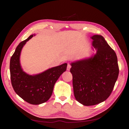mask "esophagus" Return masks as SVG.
Returning <instances> with one entry per match:
<instances>
[{"label": "esophagus", "mask_w": 129, "mask_h": 129, "mask_svg": "<svg viewBox=\"0 0 129 129\" xmlns=\"http://www.w3.org/2000/svg\"><path fill=\"white\" fill-rule=\"evenodd\" d=\"M71 64H68V66H67V71H70V69H71Z\"/></svg>", "instance_id": "1"}]
</instances>
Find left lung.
<instances>
[{
    "mask_svg": "<svg viewBox=\"0 0 129 129\" xmlns=\"http://www.w3.org/2000/svg\"><path fill=\"white\" fill-rule=\"evenodd\" d=\"M97 50L91 57L71 63L74 95L85 106L95 105L112 93L119 74L116 53L103 36L91 38ZM93 49V48H92Z\"/></svg>",
    "mask_w": 129,
    "mask_h": 129,
    "instance_id": "obj_1",
    "label": "left lung"
}]
</instances>
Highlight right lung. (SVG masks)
I'll use <instances>...</instances> for the list:
<instances>
[{
    "label": "right lung",
    "instance_id": "add662e5",
    "mask_svg": "<svg viewBox=\"0 0 129 129\" xmlns=\"http://www.w3.org/2000/svg\"><path fill=\"white\" fill-rule=\"evenodd\" d=\"M35 35L19 44L10 60L11 80L13 88L19 97L32 105L47 102L53 92L57 80L66 71L67 64L47 70L36 75H29L23 71L20 63V53L24 45Z\"/></svg>",
    "mask_w": 129,
    "mask_h": 129
}]
</instances>
